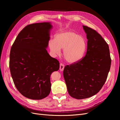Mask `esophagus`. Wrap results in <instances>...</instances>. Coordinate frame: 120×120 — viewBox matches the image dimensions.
I'll list each match as a JSON object with an SVG mask.
<instances>
[{
    "label": "esophagus",
    "instance_id": "obj_1",
    "mask_svg": "<svg viewBox=\"0 0 120 120\" xmlns=\"http://www.w3.org/2000/svg\"><path fill=\"white\" fill-rule=\"evenodd\" d=\"M64 67H65V65L62 64V63H61L60 64V70L61 71H63L64 70Z\"/></svg>",
    "mask_w": 120,
    "mask_h": 120
}]
</instances>
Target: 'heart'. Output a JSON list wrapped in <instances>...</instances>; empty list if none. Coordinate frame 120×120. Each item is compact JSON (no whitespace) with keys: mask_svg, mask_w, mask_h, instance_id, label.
Segmentation results:
<instances>
[{"mask_svg":"<svg viewBox=\"0 0 120 120\" xmlns=\"http://www.w3.org/2000/svg\"><path fill=\"white\" fill-rule=\"evenodd\" d=\"M50 51L54 54L60 53L63 49V55L66 60L74 63L82 58L86 52L87 43L84 38L72 30H67L57 34L54 40L49 42Z\"/></svg>","mask_w":120,"mask_h":120,"instance_id":"b5f03b06","label":"heart"}]
</instances>
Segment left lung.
Listing matches in <instances>:
<instances>
[{"instance_id": "obj_1", "label": "left lung", "mask_w": 120, "mask_h": 120, "mask_svg": "<svg viewBox=\"0 0 120 120\" xmlns=\"http://www.w3.org/2000/svg\"><path fill=\"white\" fill-rule=\"evenodd\" d=\"M83 27L88 40L86 55L78 62L66 66L63 71L68 91L77 99L90 97L101 90L111 63L109 45L102 36L90 27Z\"/></svg>"}]
</instances>
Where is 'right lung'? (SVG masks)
Segmentation results:
<instances>
[{
	"instance_id": "obj_1",
	"label": "right lung",
	"mask_w": 120,
	"mask_h": 120,
	"mask_svg": "<svg viewBox=\"0 0 120 120\" xmlns=\"http://www.w3.org/2000/svg\"><path fill=\"white\" fill-rule=\"evenodd\" d=\"M52 25L43 22L27 25L11 46L10 70L14 84L22 95L41 100L51 90L50 76L59 69V62L48 53Z\"/></svg>"
}]
</instances>
